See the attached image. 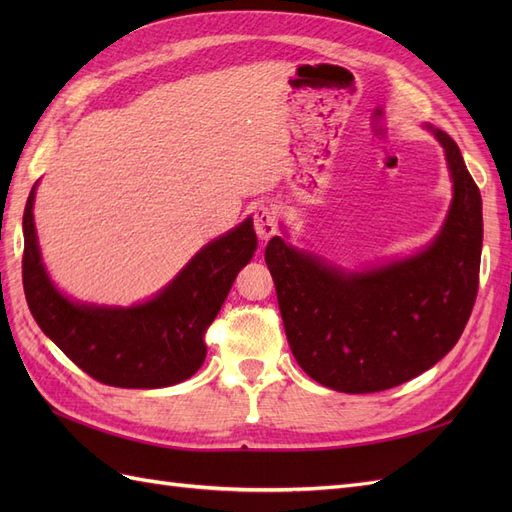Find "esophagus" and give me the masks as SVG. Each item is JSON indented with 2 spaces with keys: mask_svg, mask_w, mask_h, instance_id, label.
Returning <instances> with one entry per match:
<instances>
[{
  "mask_svg": "<svg viewBox=\"0 0 512 512\" xmlns=\"http://www.w3.org/2000/svg\"><path fill=\"white\" fill-rule=\"evenodd\" d=\"M254 230L262 241L271 239L277 232V215L267 203H258L254 207Z\"/></svg>",
  "mask_w": 512,
  "mask_h": 512,
  "instance_id": "esophagus-1",
  "label": "esophagus"
}]
</instances>
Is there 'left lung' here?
Wrapping results in <instances>:
<instances>
[{"label":"left lung","instance_id":"obj_1","mask_svg":"<svg viewBox=\"0 0 512 512\" xmlns=\"http://www.w3.org/2000/svg\"><path fill=\"white\" fill-rule=\"evenodd\" d=\"M451 168L448 220L423 254L359 275L299 254L273 237L265 250L294 359L339 393L404 384L448 354L478 292L483 203L455 141L436 132Z\"/></svg>","mask_w":512,"mask_h":512}]
</instances>
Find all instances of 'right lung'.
Wrapping results in <instances>:
<instances>
[{
    "label": "right lung",
    "mask_w": 512,
    "mask_h": 512,
    "mask_svg": "<svg viewBox=\"0 0 512 512\" xmlns=\"http://www.w3.org/2000/svg\"><path fill=\"white\" fill-rule=\"evenodd\" d=\"M36 185L23 215V288L29 312L72 363L119 389H162L205 363V333L256 250L252 220L200 250L156 299L130 309L76 305L46 275L34 226Z\"/></svg>",
    "instance_id": "right-lung-1"
}]
</instances>
